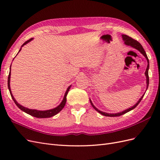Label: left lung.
<instances>
[{
    "label": "left lung",
    "mask_w": 160,
    "mask_h": 160,
    "mask_svg": "<svg viewBox=\"0 0 160 160\" xmlns=\"http://www.w3.org/2000/svg\"><path fill=\"white\" fill-rule=\"evenodd\" d=\"M122 38H123V40L124 43H125V45H128V46L132 47L135 48V49L138 50L140 52L142 53V54L145 57H146V59H147V61H148V67H147V69H146V72H145V75H146V83H147V89H148V85H149L148 70H149V59H148V56H147V55H146V51H144L143 48V47L142 46V45L140 44V43H139L138 41H137L136 40L133 39V38H132V37H129V36H128V35H122ZM143 96H144V94L142 95V98L139 99V101H138V102L133 106V107L129 108L128 109H125V111H122V112H119V113H108L103 112V111H99L98 108H96L95 107L94 105L93 104V103H92V101H91V99H90V103H91V105H92V107H93L97 111H98V112H99V113H101V115H104V116H108V117H117V116H120V115H123V114H125V113H126L129 112V111H130L131 110H132V109H133L134 108H136L137 106L138 105V104L140 103V101H142V98H143Z\"/></svg>",
    "instance_id": "8db88e82"
}]
</instances>
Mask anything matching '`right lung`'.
I'll return each instance as SVG.
<instances>
[{"label":"right lung","mask_w":160,"mask_h":160,"mask_svg":"<svg viewBox=\"0 0 160 160\" xmlns=\"http://www.w3.org/2000/svg\"><path fill=\"white\" fill-rule=\"evenodd\" d=\"M33 39L32 38H30L29 40L27 41L26 42H25L22 44V45L21 46V48L24 46L26 44H27L28 42H29L30 41H31ZM21 48L20 49V50H19L18 52L21 51ZM17 53V54H18ZM11 69V68H10V71ZM10 79H11V71L9 72V75H8V90L9 91H10V93H11V98L12 99H13L14 102L15 103V104L17 105V107L20 109L21 110L23 111L24 112L27 113V114H29L32 116H33V117H35V118H51L52 117V116L55 115L56 114H57L59 112H60V111L62 109V108H64V106L65 105V103H66V101H67V94H68V92L71 88V85H70L68 88H67L65 93V95H64V98H63V99H62V101H61V103L57 106V107H56L54 109H49V110H45V111H39V110H36V109H28V108H27L25 107H23V106H22L21 105L19 104L17 101H16V99H14V98L13 97L12 94V92H11V88H10Z\"/></svg>","instance_id":"right-lung-1"}]
</instances>
